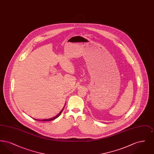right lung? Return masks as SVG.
<instances>
[{
	"label": "right lung",
	"mask_w": 154,
	"mask_h": 154,
	"mask_svg": "<svg viewBox=\"0 0 154 154\" xmlns=\"http://www.w3.org/2000/svg\"><path fill=\"white\" fill-rule=\"evenodd\" d=\"M64 107H65V106L63 107V109L61 110L60 111V112L56 116H55L54 117L52 118H49V119H35V120H37V121H52V120H53V119H56V118H57L60 115V114L62 113V112L63 111V110L64 109Z\"/></svg>",
	"instance_id": "1"
}]
</instances>
